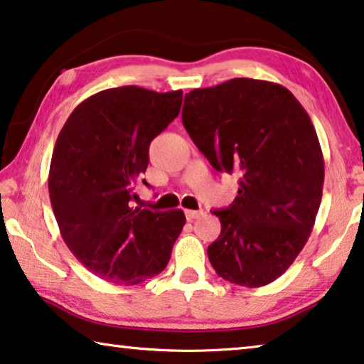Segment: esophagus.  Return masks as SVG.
<instances>
[{
    "mask_svg": "<svg viewBox=\"0 0 364 364\" xmlns=\"http://www.w3.org/2000/svg\"><path fill=\"white\" fill-rule=\"evenodd\" d=\"M184 213H186V218L188 220H196V218H199V217H203V210H184Z\"/></svg>",
    "mask_w": 364,
    "mask_h": 364,
    "instance_id": "obj_1",
    "label": "esophagus"
}]
</instances>
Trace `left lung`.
I'll list each match as a JSON object with an SVG mask.
<instances>
[{
	"label": "left lung",
	"instance_id": "8db88e82",
	"mask_svg": "<svg viewBox=\"0 0 364 364\" xmlns=\"http://www.w3.org/2000/svg\"><path fill=\"white\" fill-rule=\"evenodd\" d=\"M183 124L217 171L240 176L222 232L207 247L222 279L257 288L285 272L306 245L324 186V157L309 114L284 85L236 77L184 97Z\"/></svg>",
	"mask_w": 364,
	"mask_h": 364
}]
</instances>
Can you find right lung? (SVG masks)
<instances>
[{"label": "right lung", "mask_w": 364, "mask_h": 364, "mask_svg": "<svg viewBox=\"0 0 364 364\" xmlns=\"http://www.w3.org/2000/svg\"><path fill=\"white\" fill-rule=\"evenodd\" d=\"M181 102V90H102L74 108L56 139L48 191L58 227L77 261L112 284L137 285L159 275L186 223L180 209L131 205L149 146L178 117Z\"/></svg>", "instance_id": "add662e5"}]
</instances>
